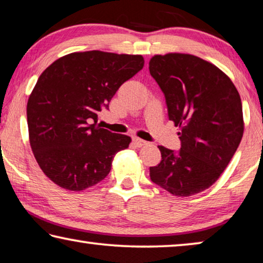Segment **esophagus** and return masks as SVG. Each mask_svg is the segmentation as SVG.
<instances>
[{
    "mask_svg": "<svg viewBox=\"0 0 263 263\" xmlns=\"http://www.w3.org/2000/svg\"><path fill=\"white\" fill-rule=\"evenodd\" d=\"M132 141H133V144H135L136 146H138V147H141V146H145L146 144H147V141L142 140V139H140V138H138V137H133Z\"/></svg>",
    "mask_w": 263,
    "mask_h": 263,
    "instance_id": "1",
    "label": "esophagus"
}]
</instances>
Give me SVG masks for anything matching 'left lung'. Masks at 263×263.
Segmentation results:
<instances>
[{
	"instance_id": "1",
	"label": "left lung",
	"mask_w": 263,
	"mask_h": 263,
	"mask_svg": "<svg viewBox=\"0 0 263 263\" xmlns=\"http://www.w3.org/2000/svg\"><path fill=\"white\" fill-rule=\"evenodd\" d=\"M149 73L164 94L169 121L181 127V149L158 146L161 161L149 167L151 180L179 197L202 193L219 179L241 141L239 92L219 68L191 54L154 55Z\"/></svg>"
}]
</instances>
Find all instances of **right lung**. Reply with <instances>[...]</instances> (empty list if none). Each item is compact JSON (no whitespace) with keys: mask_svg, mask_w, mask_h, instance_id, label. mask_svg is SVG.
<instances>
[{"mask_svg":"<svg viewBox=\"0 0 263 263\" xmlns=\"http://www.w3.org/2000/svg\"><path fill=\"white\" fill-rule=\"evenodd\" d=\"M144 62L141 55L75 52L42 73L26 106L29 138L39 167L55 184L81 191L108 176L131 138L96 125L97 115Z\"/></svg>","mask_w":263,"mask_h":263,"instance_id":"1","label":"right lung"}]
</instances>
